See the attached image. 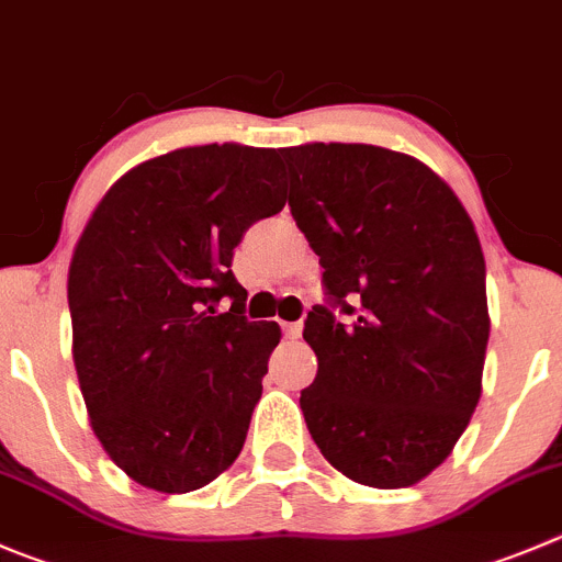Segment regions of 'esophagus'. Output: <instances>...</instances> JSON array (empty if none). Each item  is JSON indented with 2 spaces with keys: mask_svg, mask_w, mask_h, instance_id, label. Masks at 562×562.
Returning a JSON list of instances; mask_svg holds the SVG:
<instances>
[{
  "mask_svg": "<svg viewBox=\"0 0 562 562\" xmlns=\"http://www.w3.org/2000/svg\"><path fill=\"white\" fill-rule=\"evenodd\" d=\"M301 330H303L301 323H284V336H286V339H297V336H301Z\"/></svg>",
  "mask_w": 562,
  "mask_h": 562,
  "instance_id": "1",
  "label": "esophagus"
}]
</instances>
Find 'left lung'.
<instances>
[{"label": "left lung", "instance_id": "8db88e82", "mask_svg": "<svg viewBox=\"0 0 562 562\" xmlns=\"http://www.w3.org/2000/svg\"><path fill=\"white\" fill-rule=\"evenodd\" d=\"M281 154L330 301L303 328L317 356L301 392L308 432L356 483H419L447 461L483 392L491 319L472 217L408 154L367 143Z\"/></svg>", "mask_w": 562, "mask_h": 562}]
</instances>
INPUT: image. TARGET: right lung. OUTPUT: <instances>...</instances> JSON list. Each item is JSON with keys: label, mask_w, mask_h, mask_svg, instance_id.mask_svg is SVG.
Masks as SVG:
<instances>
[{"label": "right lung", "mask_w": 562, "mask_h": 562, "mask_svg": "<svg viewBox=\"0 0 562 562\" xmlns=\"http://www.w3.org/2000/svg\"><path fill=\"white\" fill-rule=\"evenodd\" d=\"M284 204L276 148L210 143L140 162L90 215L68 267L74 367L135 483L187 494L237 461L281 328L248 323L232 259Z\"/></svg>", "instance_id": "right-lung-1"}]
</instances>
